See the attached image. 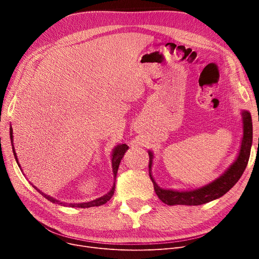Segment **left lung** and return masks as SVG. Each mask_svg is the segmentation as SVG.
Instances as JSON below:
<instances>
[{"label": "left lung", "mask_w": 259, "mask_h": 259, "mask_svg": "<svg viewBox=\"0 0 259 259\" xmlns=\"http://www.w3.org/2000/svg\"><path fill=\"white\" fill-rule=\"evenodd\" d=\"M243 119V138L241 142L240 151L237 159L233 162L225 174H223L220 179H217L213 183L196 189L192 191H173V190H165L159 188L154 182L151 175V166H152V158L153 154L151 151H149V176L153 183L154 191L158 198L167 203L169 206L173 205H188V206H198L203 205V203L212 201L216 198L222 197L226 194L229 190L232 188L241 178V175L246 169L253 140V128H252V118L248 111L242 112Z\"/></svg>", "instance_id": "1"}]
</instances>
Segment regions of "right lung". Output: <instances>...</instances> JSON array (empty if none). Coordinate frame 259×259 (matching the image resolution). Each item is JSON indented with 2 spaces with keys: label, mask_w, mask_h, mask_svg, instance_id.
Wrapping results in <instances>:
<instances>
[{
  "label": "right lung",
  "mask_w": 259,
  "mask_h": 259,
  "mask_svg": "<svg viewBox=\"0 0 259 259\" xmlns=\"http://www.w3.org/2000/svg\"><path fill=\"white\" fill-rule=\"evenodd\" d=\"M10 140H11V142H12V140H13V138H12V128H11V127H10ZM12 146H13V145H12ZM127 150H128V146H127L126 144L118 145V146L114 149V151H113V153H112V169H113L114 179L116 178V173H117V169H118V166H119L120 159L122 158V156H124V154H125V152H126ZM12 151H13V154H15L16 160H17V162H18L19 167H20V164H19L18 158H17V153H16L15 148H13V147H12ZM33 187H34V186H33ZM34 188H35V187H34ZM114 188H115V184L113 185V187H112L110 192L107 193V194L104 195L103 197L98 198V199H94V200L89 201V202L69 203V205H68V206H70V207H76V208H90V207H99V206H102V205H104V203H106L109 199H110V198L112 197V195L114 194ZM35 190H37V191H38L40 194H42V195H43L45 198H47L48 200H50L51 202H59L57 199H54V198H52V197H50V196L44 194L42 191H39L38 189L35 188ZM60 203H61V205H65V203H63V202H60Z\"/></svg>",
  "instance_id": "add662e5"
}]
</instances>
